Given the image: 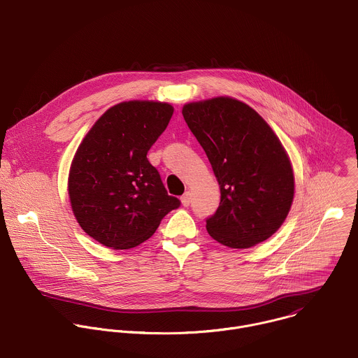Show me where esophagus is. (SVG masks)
I'll use <instances>...</instances> for the list:
<instances>
[{
	"label": "esophagus",
	"instance_id": "esophagus-1",
	"mask_svg": "<svg viewBox=\"0 0 358 358\" xmlns=\"http://www.w3.org/2000/svg\"><path fill=\"white\" fill-rule=\"evenodd\" d=\"M181 202H182L184 206H189V203H191V192H189V191H187V192L181 196Z\"/></svg>",
	"mask_w": 358,
	"mask_h": 358
}]
</instances>
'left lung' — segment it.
Here are the masks:
<instances>
[{
	"label": "left lung",
	"instance_id": "1",
	"mask_svg": "<svg viewBox=\"0 0 358 358\" xmlns=\"http://www.w3.org/2000/svg\"><path fill=\"white\" fill-rule=\"evenodd\" d=\"M182 115L220 187V205L206 220L210 237L240 250L268 240L294 198L293 167L276 134L254 108L227 96L188 103Z\"/></svg>",
	"mask_w": 358,
	"mask_h": 358
}]
</instances>
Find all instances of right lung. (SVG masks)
I'll list each match as a JSON object with an SVG mask.
<instances>
[{
	"label": "right lung",
	"mask_w": 358,
	"mask_h": 358,
	"mask_svg": "<svg viewBox=\"0 0 358 358\" xmlns=\"http://www.w3.org/2000/svg\"><path fill=\"white\" fill-rule=\"evenodd\" d=\"M173 111L162 101H122L110 107L80 142L69 169L68 194L79 226L97 243L113 250L134 248L180 206L146 157Z\"/></svg>",
	"instance_id": "1"
}]
</instances>
